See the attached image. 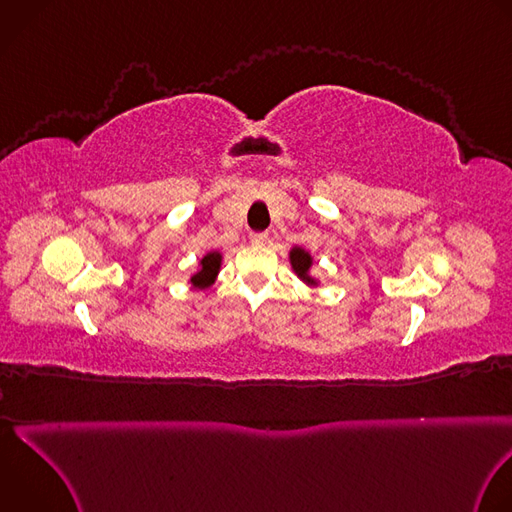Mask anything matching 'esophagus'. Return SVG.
<instances>
[{
    "mask_svg": "<svg viewBox=\"0 0 512 512\" xmlns=\"http://www.w3.org/2000/svg\"><path fill=\"white\" fill-rule=\"evenodd\" d=\"M251 243L253 245H265L267 243V233H251Z\"/></svg>",
    "mask_w": 512,
    "mask_h": 512,
    "instance_id": "esophagus-1",
    "label": "esophagus"
}]
</instances>
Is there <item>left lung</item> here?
I'll list each match as a JSON object with an SVG mask.
<instances>
[{"mask_svg":"<svg viewBox=\"0 0 512 512\" xmlns=\"http://www.w3.org/2000/svg\"><path fill=\"white\" fill-rule=\"evenodd\" d=\"M291 265H294V269L298 271L300 277L312 281V279L306 275L308 269H310V265H312V259H310V255H308L304 249H294V251H291Z\"/></svg>","mask_w":512,"mask_h":512,"instance_id":"1","label":"left lung"}]
</instances>
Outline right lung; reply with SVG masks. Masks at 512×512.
I'll return each mask as SVG.
<instances>
[{
	"label": "right lung",
	"instance_id": "1",
	"mask_svg": "<svg viewBox=\"0 0 512 512\" xmlns=\"http://www.w3.org/2000/svg\"><path fill=\"white\" fill-rule=\"evenodd\" d=\"M218 267H221V253H208L204 259H202V269L192 277V283L196 287H206L214 281L216 273H218Z\"/></svg>",
	"mask_w": 512,
	"mask_h": 512
}]
</instances>
